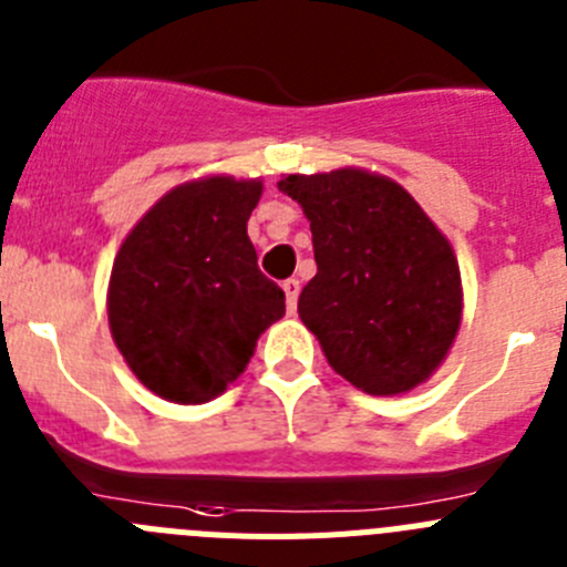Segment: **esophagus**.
Here are the masks:
<instances>
[{
	"mask_svg": "<svg viewBox=\"0 0 567 567\" xmlns=\"http://www.w3.org/2000/svg\"><path fill=\"white\" fill-rule=\"evenodd\" d=\"M299 288H302V285H299V279H285V282H282V290H285V299H288L290 313H293L296 302H299Z\"/></svg>",
	"mask_w": 567,
	"mask_h": 567,
	"instance_id": "1",
	"label": "esophagus"
}]
</instances>
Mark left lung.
Wrapping results in <instances>:
<instances>
[{
    "instance_id": "8db88e82",
    "label": "left lung",
    "mask_w": 567,
    "mask_h": 567,
    "mask_svg": "<svg viewBox=\"0 0 567 567\" xmlns=\"http://www.w3.org/2000/svg\"><path fill=\"white\" fill-rule=\"evenodd\" d=\"M302 206L316 277L299 319L328 364L367 395H404L443 364L463 316L457 257L446 234L392 177L344 169L285 175Z\"/></svg>"
}]
</instances>
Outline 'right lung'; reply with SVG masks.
<instances>
[{
    "label": "right lung",
    "mask_w": 567,
    "mask_h": 567,
    "mask_svg": "<svg viewBox=\"0 0 567 567\" xmlns=\"http://www.w3.org/2000/svg\"><path fill=\"white\" fill-rule=\"evenodd\" d=\"M259 197V177L181 183L115 254L110 333L135 379L166 401L206 404L226 392L285 316L282 288L259 271L248 239Z\"/></svg>",
    "instance_id": "add662e5"
}]
</instances>
